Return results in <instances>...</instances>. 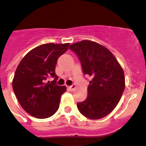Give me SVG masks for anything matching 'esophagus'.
<instances>
[{
	"mask_svg": "<svg viewBox=\"0 0 146 146\" xmlns=\"http://www.w3.org/2000/svg\"><path fill=\"white\" fill-rule=\"evenodd\" d=\"M69 88L71 91H73V90H75L76 88V85H72L71 86H69Z\"/></svg>",
	"mask_w": 146,
	"mask_h": 146,
	"instance_id": "34e87169",
	"label": "esophagus"
}]
</instances>
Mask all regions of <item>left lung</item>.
<instances>
[{
  "label": "left lung",
  "mask_w": 146,
  "mask_h": 146,
  "mask_svg": "<svg viewBox=\"0 0 146 146\" xmlns=\"http://www.w3.org/2000/svg\"><path fill=\"white\" fill-rule=\"evenodd\" d=\"M70 48L79 57L84 74L92 77L88 98L78 103L82 115L90 119H100L114 110L125 88L124 70L108 48L91 40L71 44Z\"/></svg>",
  "instance_id": "1"
}]
</instances>
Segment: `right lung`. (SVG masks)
I'll list each match as a JSON object with an SVG mask.
<instances>
[{
  "mask_svg": "<svg viewBox=\"0 0 146 146\" xmlns=\"http://www.w3.org/2000/svg\"><path fill=\"white\" fill-rule=\"evenodd\" d=\"M70 43H46L37 46L25 55L18 65L13 79V88L23 110L36 118L51 117L58 110L66 86L55 84V66L59 57L68 49ZM48 76L54 77L51 83Z\"/></svg>",
  "mask_w": 146,
  "mask_h": 146,
  "instance_id": "add662e5",
  "label": "right lung"
}]
</instances>
